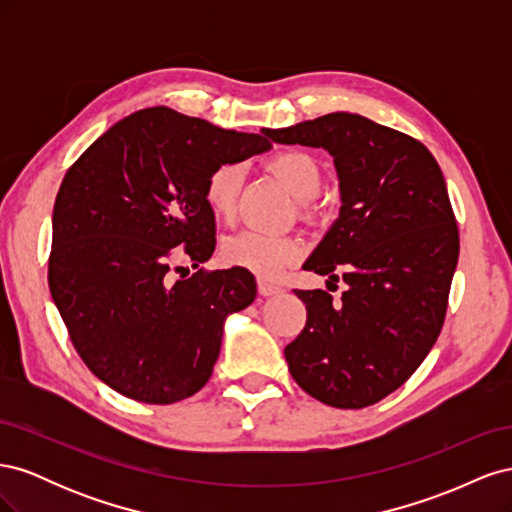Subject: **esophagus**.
Listing matches in <instances>:
<instances>
[{
    "mask_svg": "<svg viewBox=\"0 0 512 512\" xmlns=\"http://www.w3.org/2000/svg\"><path fill=\"white\" fill-rule=\"evenodd\" d=\"M258 292L262 294V297H273V294H280V292H282V288H280V286H275V284H271V282L260 280V282H258Z\"/></svg>",
    "mask_w": 512,
    "mask_h": 512,
    "instance_id": "1",
    "label": "esophagus"
}]
</instances>
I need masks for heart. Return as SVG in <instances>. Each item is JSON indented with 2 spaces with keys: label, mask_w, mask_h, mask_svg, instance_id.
<instances>
[{
  "label": "heart",
  "mask_w": 512,
  "mask_h": 512,
  "mask_svg": "<svg viewBox=\"0 0 512 512\" xmlns=\"http://www.w3.org/2000/svg\"><path fill=\"white\" fill-rule=\"evenodd\" d=\"M267 168L286 183V188L299 203H309L322 190V168L305 151L288 149L269 158ZM243 168L237 162L215 166L205 181V203L218 220H230L237 211ZM303 245L282 235H269L260 230H243L222 243V260L228 267L245 269L260 277L280 275L292 262H297Z\"/></svg>",
  "instance_id": "heart-1"
}]
</instances>
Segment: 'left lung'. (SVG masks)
Segmentation results:
<instances>
[{"instance_id":"left-lung-1","label":"left lung","mask_w":512,"mask_h":512,"mask_svg":"<svg viewBox=\"0 0 512 512\" xmlns=\"http://www.w3.org/2000/svg\"><path fill=\"white\" fill-rule=\"evenodd\" d=\"M282 145L322 147L339 177V218L303 265L346 282L294 290L307 322L284 348L292 378L333 408L391 395L442 331L459 258V230L442 170L416 138L354 113L269 130Z\"/></svg>"}]
</instances>
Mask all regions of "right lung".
Returning <instances> with one entry per match:
<instances>
[{
	"instance_id": "right-lung-1",
	"label": "right lung",
	"mask_w": 512,
	"mask_h": 512,
	"mask_svg": "<svg viewBox=\"0 0 512 512\" xmlns=\"http://www.w3.org/2000/svg\"><path fill=\"white\" fill-rule=\"evenodd\" d=\"M245 134L153 106L108 128L61 181L53 209L51 297L91 374L143 404L198 393L220 356L224 320L256 299L245 269L173 280L215 250L205 181L224 162L269 151ZM182 247L179 248L178 245Z\"/></svg>"
}]
</instances>
